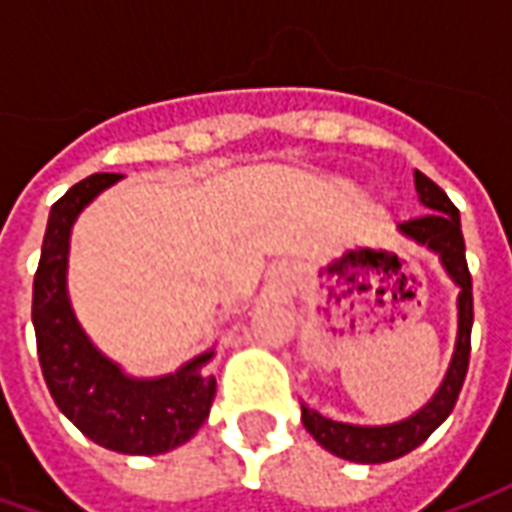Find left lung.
<instances>
[{"mask_svg":"<svg viewBox=\"0 0 512 512\" xmlns=\"http://www.w3.org/2000/svg\"><path fill=\"white\" fill-rule=\"evenodd\" d=\"M419 202L425 205V216L400 224V233L436 252L444 271L458 285V334H455V351L450 367L441 378L436 395L430 397L417 414L392 422V425H351V422H334L312 411L301 403V422L312 439L337 458L354 463H386L395 461L406 452L417 450L444 419L450 417L455 400L461 395L463 378L469 370V351H472V274L466 266V244L461 233V216L452 205L450 197L422 172H414Z\"/></svg>","mask_w":512,"mask_h":512,"instance_id":"8db88e82","label":"left lung"}]
</instances>
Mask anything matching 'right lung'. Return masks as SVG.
I'll use <instances>...</instances> for the list:
<instances>
[{"instance_id":"right-lung-1","label":"right lung","mask_w":512,"mask_h":512,"mask_svg":"<svg viewBox=\"0 0 512 512\" xmlns=\"http://www.w3.org/2000/svg\"><path fill=\"white\" fill-rule=\"evenodd\" d=\"M123 175L98 172L51 205L32 285L38 359L54 403L87 439L123 455H161L189 441L208 419L216 378L205 373L213 351L158 378H134L104 356L68 299V249L76 216Z\"/></svg>"}]
</instances>
